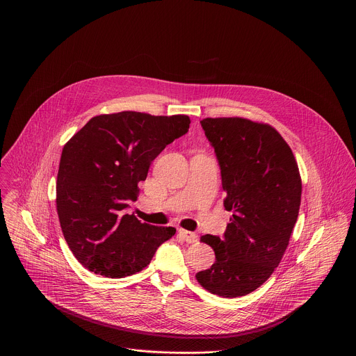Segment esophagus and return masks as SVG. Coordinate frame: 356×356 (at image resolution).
Wrapping results in <instances>:
<instances>
[{
	"instance_id": "1",
	"label": "esophagus",
	"mask_w": 356,
	"mask_h": 356,
	"mask_svg": "<svg viewBox=\"0 0 356 356\" xmlns=\"http://www.w3.org/2000/svg\"><path fill=\"white\" fill-rule=\"evenodd\" d=\"M179 235H180L186 242H188V243H194V242H197V239H198V236H197L194 232H190V231H186V229H180V231H179Z\"/></svg>"
}]
</instances>
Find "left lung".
Returning <instances> with one entry per match:
<instances>
[{"label":"left lung","instance_id":"8db88e82","mask_svg":"<svg viewBox=\"0 0 356 356\" xmlns=\"http://www.w3.org/2000/svg\"><path fill=\"white\" fill-rule=\"evenodd\" d=\"M221 170L224 206L234 211L222 235H202L216 262L195 275L210 293L239 297L262 286L280 264L301 201L293 152L270 125L245 118L200 121Z\"/></svg>","mask_w":356,"mask_h":356}]
</instances>
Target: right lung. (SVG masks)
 Segmentation results:
<instances>
[{
  "instance_id": "1",
  "label": "right lung",
  "mask_w": 356,
  "mask_h": 356,
  "mask_svg": "<svg viewBox=\"0 0 356 356\" xmlns=\"http://www.w3.org/2000/svg\"><path fill=\"white\" fill-rule=\"evenodd\" d=\"M188 128L187 115L122 111L91 118L65 145L58 216L70 250L90 272L106 277L140 272L176 234L173 227L143 224L125 210L136 201L150 163Z\"/></svg>"
}]
</instances>
